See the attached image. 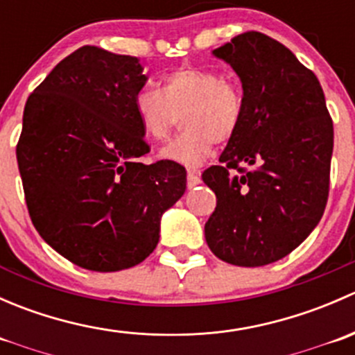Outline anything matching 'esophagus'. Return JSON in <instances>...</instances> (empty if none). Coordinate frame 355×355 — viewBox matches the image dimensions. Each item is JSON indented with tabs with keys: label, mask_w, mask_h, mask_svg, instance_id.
Returning <instances> with one entry per match:
<instances>
[{
	"label": "esophagus",
	"mask_w": 355,
	"mask_h": 355,
	"mask_svg": "<svg viewBox=\"0 0 355 355\" xmlns=\"http://www.w3.org/2000/svg\"><path fill=\"white\" fill-rule=\"evenodd\" d=\"M200 184V173L199 170H196V168H191V170H187V187L192 189L196 187V185Z\"/></svg>",
	"instance_id": "34e87169"
}]
</instances>
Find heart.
<instances>
[{"instance_id": "heart-1", "label": "heart", "mask_w": 355, "mask_h": 355, "mask_svg": "<svg viewBox=\"0 0 355 355\" xmlns=\"http://www.w3.org/2000/svg\"><path fill=\"white\" fill-rule=\"evenodd\" d=\"M134 111L146 135L155 141L170 137L178 116L185 130L161 151L164 159L198 166L241 128L245 96L239 82L216 70L182 65L161 77L159 91L141 89L134 96Z\"/></svg>"}]
</instances>
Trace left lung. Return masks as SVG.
Here are the masks:
<instances>
[{
    "instance_id": "obj_1",
    "label": "left lung",
    "mask_w": 355,
    "mask_h": 355,
    "mask_svg": "<svg viewBox=\"0 0 355 355\" xmlns=\"http://www.w3.org/2000/svg\"><path fill=\"white\" fill-rule=\"evenodd\" d=\"M213 55L241 77L245 113L220 164L202 173L216 194L204 235L225 263L264 266L302 244L323 216L333 121L316 75L270 35L244 32Z\"/></svg>"
}]
</instances>
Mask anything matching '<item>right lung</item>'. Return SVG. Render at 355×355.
Segmentation results:
<instances>
[{"instance_id":"add662e5","label":"right lung","mask_w":355,"mask_h":355,"mask_svg":"<svg viewBox=\"0 0 355 355\" xmlns=\"http://www.w3.org/2000/svg\"><path fill=\"white\" fill-rule=\"evenodd\" d=\"M142 70L135 56L82 46L25 103L17 161L28 214L56 252L85 270L142 263L187 185L182 164L141 161L151 149L134 111Z\"/></svg>"}]
</instances>
